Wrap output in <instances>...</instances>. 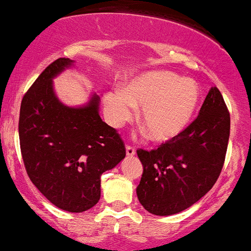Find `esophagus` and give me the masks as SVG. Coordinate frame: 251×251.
I'll use <instances>...</instances> for the list:
<instances>
[{
	"mask_svg": "<svg viewBox=\"0 0 251 251\" xmlns=\"http://www.w3.org/2000/svg\"><path fill=\"white\" fill-rule=\"evenodd\" d=\"M126 155H127V156H135V155H136V151H135L134 148H131V146H126Z\"/></svg>",
	"mask_w": 251,
	"mask_h": 251,
	"instance_id": "obj_1",
	"label": "esophagus"
}]
</instances>
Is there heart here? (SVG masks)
I'll use <instances>...</instances> for the list:
<instances>
[{"label": "heart", "instance_id": "heart-1", "mask_svg": "<svg viewBox=\"0 0 251 251\" xmlns=\"http://www.w3.org/2000/svg\"><path fill=\"white\" fill-rule=\"evenodd\" d=\"M198 82L174 72L153 70L131 78L123 90L103 96V112L112 127H121L140 109L139 123L151 141L166 142L180 135L198 111Z\"/></svg>", "mask_w": 251, "mask_h": 251}]
</instances>
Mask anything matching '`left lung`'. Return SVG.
<instances>
[{"label": "left lung", "mask_w": 251, "mask_h": 251, "mask_svg": "<svg viewBox=\"0 0 251 251\" xmlns=\"http://www.w3.org/2000/svg\"><path fill=\"white\" fill-rule=\"evenodd\" d=\"M230 135V115L211 87L200 115L181 134L156 150H137L144 166L136 189L149 213L168 216L198 202L214 186L223 169Z\"/></svg>", "instance_id": "8db88e82"}]
</instances>
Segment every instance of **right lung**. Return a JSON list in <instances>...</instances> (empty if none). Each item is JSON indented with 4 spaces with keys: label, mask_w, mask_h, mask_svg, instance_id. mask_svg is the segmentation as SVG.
<instances>
[{
    "label": "right lung",
    "mask_w": 251,
    "mask_h": 251,
    "mask_svg": "<svg viewBox=\"0 0 251 251\" xmlns=\"http://www.w3.org/2000/svg\"><path fill=\"white\" fill-rule=\"evenodd\" d=\"M75 66L61 57L47 66L22 99L19 135L31 181L51 204L82 213L98 204L101 175L125 159L115 128L100 117V96L81 106L65 105L53 78Z\"/></svg>",
    "instance_id": "add662e5"
}]
</instances>
